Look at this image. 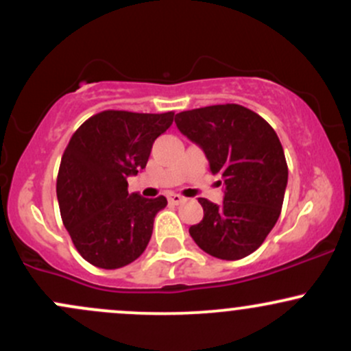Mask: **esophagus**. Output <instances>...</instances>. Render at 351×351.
I'll return each mask as SVG.
<instances>
[{
  "label": "esophagus",
  "mask_w": 351,
  "mask_h": 351,
  "mask_svg": "<svg viewBox=\"0 0 351 351\" xmlns=\"http://www.w3.org/2000/svg\"><path fill=\"white\" fill-rule=\"evenodd\" d=\"M168 201H170L171 204H180L183 203L184 198L181 195H178V193H170V195H168Z\"/></svg>",
  "instance_id": "esophagus-1"
}]
</instances>
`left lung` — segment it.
Listing matches in <instances>:
<instances>
[{
    "label": "left lung",
    "instance_id": "obj_1",
    "mask_svg": "<svg viewBox=\"0 0 351 351\" xmlns=\"http://www.w3.org/2000/svg\"><path fill=\"white\" fill-rule=\"evenodd\" d=\"M175 122L203 148L209 171L224 180V201L199 198L204 216L189 234L209 256L243 259L280 216L289 168L279 136L263 117L237 104L180 112Z\"/></svg>",
    "mask_w": 351,
    "mask_h": 351
}]
</instances>
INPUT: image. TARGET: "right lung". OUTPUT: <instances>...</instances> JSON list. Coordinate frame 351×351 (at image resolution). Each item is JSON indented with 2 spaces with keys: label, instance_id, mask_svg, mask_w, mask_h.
Masks as SVG:
<instances>
[{
  "label": "right lung",
  "instance_id": "1",
  "mask_svg": "<svg viewBox=\"0 0 351 351\" xmlns=\"http://www.w3.org/2000/svg\"><path fill=\"white\" fill-rule=\"evenodd\" d=\"M173 115L104 110L71 136L56 184L60 217L77 252L95 267H123L147 249L167 198L128 195L127 176L147 167Z\"/></svg>",
  "mask_w": 351,
  "mask_h": 351
}]
</instances>
